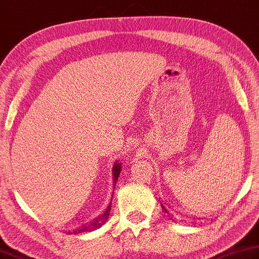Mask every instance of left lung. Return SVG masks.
I'll return each instance as SVG.
<instances>
[{"instance_id": "8db88e82", "label": "left lung", "mask_w": 259, "mask_h": 259, "mask_svg": "<svg viewBox=\"0 0 259 259\" xmlns=\"http://www.w3.org/2000/svg\"><path fill=\"white\" fill-rule=\"evenodd\" d=\"M161 209H163L164 210V212H168V211H167V209H166V207L163 205V204H161Z\"/></svg>"}]
</instances>
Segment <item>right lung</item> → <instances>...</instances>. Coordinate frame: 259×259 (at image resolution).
Segmentation results:
<instances>
[{"label": "right lung", "instance_id": "right-lung-1", "mask_svg": "<svg viewBox=\"0 0 259 259\" xmlns=\"http://www.w3.org/2000/svg\"><path fill=\"white\" fill-rule=\"evenodd\" d=\"M121 164L120 163H114L113 167H112V175H113V191H114V187H115V184H116V181H118L119 179V175L121 173ZM113 196V195H112ZM111 204H112V200L110 201V203L108 204V206L105 207L103 212H101V213L95 217L94 219H92L91 221H89L88 224L85 225H82L79 228H77V229H75L73 232L76 235V234H80V232H89V231H94L96 229H99L100 227H102L105 221L108 220V218L110 215V211H111Z\"/></svg>", "mask_w": 259, "mask_h": 259}]
</instances>
